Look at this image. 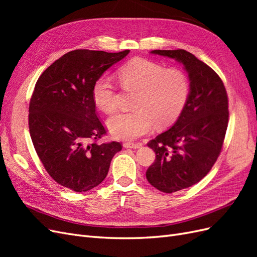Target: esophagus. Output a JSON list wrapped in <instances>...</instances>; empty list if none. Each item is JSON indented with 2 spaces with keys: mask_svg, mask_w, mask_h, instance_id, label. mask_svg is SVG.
<instances>
[{
  "mask_svg": "<svg viewBox=\"0 0 257 257\" xmlns=\"http://www.w3.org/2000/svg\"><path fill=\"white\" fill-rule=\"evenodd\" d=\"M124 148H131V149H139L142 147V144H133V143H125L123 144Z\"/></svg>",
  "mask_w": 257,
  "mask_h": 257,
  "instance_id": "esophagus-1",
  "label": "esophagus"
}]
</instances>
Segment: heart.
I'll return each mask as SVG.
<instances>
[{"mask_svg":"<svg viewBox=\"0 0 257 257\" xmlns=\"http://www.w3.org/2000/svg\"><path fill=\"white\" fill-rule=\"evenodd\" d=\"M118 78L123 88L138 90L135 110L118 112L107 121L109 133L121 141H134L150 132L157 123L164 127L181 114L190 96V80L178 68H167L145 58L132 59L119 67ZM93 102L110 113L116 108V92L109 76H100L93 84Z\"/></svg>","mask_w":257,"mask_h":257,"instance_id":"heart-1","label":"heart"}]
</instances>
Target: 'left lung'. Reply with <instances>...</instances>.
<instances>
[{"instance_id":"obj_1","label":"left lung","mask_w":257,"mask_h":257,"mask_svg":"<svg viewBox=\"0 0 257 257\" xmlns=\"http://www.w3.org/2000/svg\"><path fill=\"white\" fill-rule=\"evenodd\" d=\"M151 53L181 63L191 85L174 125L148 143L157 157L147 180L161 192L174 193L199 182L219 158L228 124V98L219 75L194 54L183 49Z\"/></svg>"}]
</instances>
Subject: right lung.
<instances>
[{
  "instance_id": "obj_1",
  "label": "right lung",
  "mask_w": 257,
  "mask_h": 257,
  "mask_svg": "<svg viewBox=\"0 0 257 257\" xmlns=\"http://www.w3.org/2000/svg\"><path fill=\"white\" fill-rule=\"evenodd\" d=\"M130 50L78 49L65 53L38 78L29 107L32 143L54 181L75 191L95 188L106 178L120 143L97 144L106 130L95 112L93 84Z\"/></svg>"
}]
</instances>
